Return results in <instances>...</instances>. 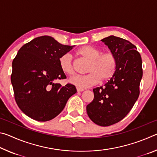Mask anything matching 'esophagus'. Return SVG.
I'll use <instances>...</instances> for the list:
<instances>
[{
    "mask_svg": "<svg viewBox=\"0 0 157 157\" xmlns=\"http://www.w3.org/2000/svg\"><path fill=\"white\" fill-rule=\"evenodd\" d=\"M77 91H78V92H82L84 91V90L83 89H80V88H78V87H77Z\"/></svg>",
    "mask_w": 157,
    "mask_h": 157,
    "instance_id": "1",
    "label": "esophagus"
}]
</instances>
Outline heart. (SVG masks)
Returning <instances> with one entry per match:
<instances>
[{
    "label": "heart",
    "mask_w": 157,
    "mask_h": 157,
    "mask_svg": "<svg viewBox=\"0 0 157 157\" xmlns=\"http://www.w3.org/2000/svg\"><path fill=\"white\" fill-rule=\"evenodd\" d=\"M78 55L89 61L87 72L85 75H75L69 82L80 89L89 88L97 84L100 81H107L112 78L117 68V60L113 53L106 52L100 55L98 49L90 46L79 48ZM60 68L68 75L74 73L73 58L69 53L62 55L59 59Z\"/></svg>",
    "instance_id": "obj_1"
}]
</instances>
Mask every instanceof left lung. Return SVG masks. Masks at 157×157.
I'll return each instance as SVG.
<instances>
[{"label":"left lung","mask_w":157,"mask_h":157,"mask_svg":"<svg viewBox=\"0 0 157 157\" xmlns=\"http://www.w3.org/2000/svg\"><path fill=\"white\" fill-rule=\"evenodd\" d=\"M101 41L115 55L117 68L107 83L93 89L94 98L86 112L94 123L107 127L123 119L139 98L142 59L136 47L125 39L111 35Z\"/></svg>","instance_id":"1"}]
</instances>
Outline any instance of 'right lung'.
Returning a JSON list of instances; mask_svg holds the SVG:
<instances>
[{
	"instance_id": "add662e5",
	"label": "right lung",
	"mask_w": 157,
	"mask_h": 157,
	"mask_svg": "<svg viewBox=\"0 0 157 157\" xmlns=\"http://www.w3.org/2000/svg\"><path fill=\"white\" fill-rule=\"evenodd\" d=\"M75 46H66L52 36L36 37L21 48L12 62L11 82L18 107L34 120H52L62 112L75 86H62L65 79L59 59Z\"/></svg>"
}]
</instances>
